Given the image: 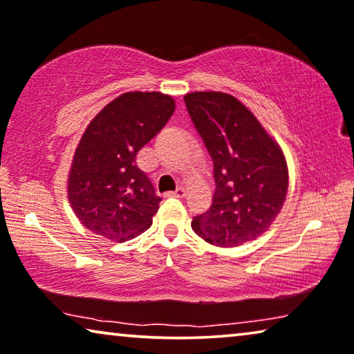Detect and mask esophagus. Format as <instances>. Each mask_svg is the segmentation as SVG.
Returning <instances> with one entry per match:
<instances>
[{"instance_id": "1", "label": "esophagus", "mask_w": 354, "mask_h": 354, "mask_svg": "<svg viewBox=\"0 0 354 354\" xmlns=\"http://www.w3.org/2000/svg\"><path fill=\"white\" fill-rule=\"evenodd\" d=\"M167 196H170V197H184L186 196V189L184 187H176L175 191H170L167 194Z\"/></svg>"}]
</instances>
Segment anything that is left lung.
Segmentation results:
<instances>
[{
    "mask_svg": "<svg viewBox=\"0 0 354 354\" xmlns=\"http://www.w3.org/2000/svg\"><path fill=\"white\" fill-rule=\"evenodd\" d=\"M184 104L213 160L216 186L212 207L194 216V232L218 247L253 241L286 201L288 173L281 147L231 94L191 93Z\"/></svg>",
    "mask_w": 354,
    "mask_h": 354,
    "instance_id": "8db88e82",
    "label": "left lung"
}]
</instances>
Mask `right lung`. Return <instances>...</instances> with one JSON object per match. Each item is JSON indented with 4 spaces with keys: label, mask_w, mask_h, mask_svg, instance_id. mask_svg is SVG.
<instances>
[{
    "label": "right lung",
    "mask_w": 354,
    "mask_h": 354,
    "mask_svg": "<svg viewBox=\"0 0 354 354\" xmlns=\"http://www.w3.org/2000/svg\"><path fill=\"white\" fill-rule=\"evenodd\" d=\"M173 112L175 101L167 94L134 91L113 99L93 118L68 175V201L84 227L125 242L152 225L162 198L136 156Z\"/></svg>",
    "instance_id": "obj_1"
}]
</instances>
